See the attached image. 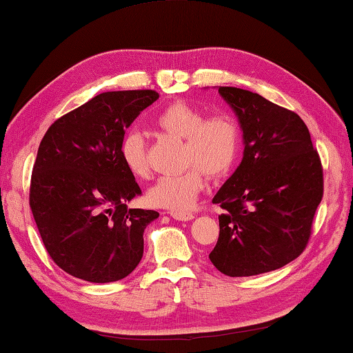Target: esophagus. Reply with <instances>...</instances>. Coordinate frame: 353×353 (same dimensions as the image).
<instances>
[{"label":"esophagus","mask_w":353,"mask_h":353,"mask_svg":"<svg viewBox=\"0 0 353 353\" xmlns=\"http://www.w3.org/2000/svg\"><path fill=\"white\" fill-rule=\"evenodd\" d=\"M170 216L176 220H182V222H188V220L194 219V214L190 211H171Z\"/></svg>","instance_id":"obj_1"}]
</instances>
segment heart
I'll return each instance as SVG.
<instances>
[{"label":"heart","mask_w":353,"mask_h":353,"mask_svg":"<svg viewBox=\"0 0 353 353\" xmlns=\"http://www.w3.org/2000/svg\"><path fill=\"white\" fill-rule=\"evenodd\" d=\"M154 125L165 134L183 139V163L190 165L179 174L157 179L147 191L148 203L157 208H188L203 188V172L210 177H222L237 161L241 131L231 113L220 112L205 117L202 110L177 101L154 117ZM121 157L131 176L148 177L147 143L141 133L130 131L125 134L121 143Z\"/></svg>","instance_id":"b5f03b06"}]
</instances>
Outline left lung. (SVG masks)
Returning a JSON list of instances; mask_svg holds the SVG:
<instances>
[{
	"label": "left lung",
	"instance_id": "obj_1",
	"mask_svg": "<svg viewBox=\"0 0 353 353\" xmlns=\"http://www.w3.org/2000/svg\"><path fill=\"white\" fill-rule=\"evenodd\" d=\"M243 131V159L214 196L223 214L210 260L230 277L280 269L305 251L323 199V167L301 117L237 87H219Z\"/></svg>",
	"mask_w": 353,
	"mask_h": 353
}]
</instances>
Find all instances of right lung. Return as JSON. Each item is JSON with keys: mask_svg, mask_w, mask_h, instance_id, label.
Segmentation results:
<instances>
[{"mask_svg": "<svg viewBox=\"0 0 353 353\" xmlns=\"http://www.w3.org/2000/svg\"><path fill=\"white\" fill-rule=\"evenodd\" d=\"M159 99L154 90L105 92L47 130L33 165L29 203L52 260L92 283L125 279L143 255V231L159 217L128 210L141 194L121 157L125 130Z\"/></svg>", "mask_w": 353, "mask_h": 353, "instance_id": "add662e5", "label": "right lung"}]
</instances>
